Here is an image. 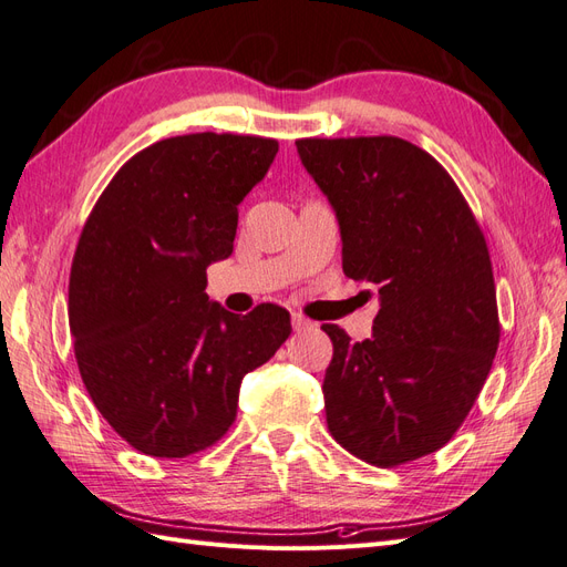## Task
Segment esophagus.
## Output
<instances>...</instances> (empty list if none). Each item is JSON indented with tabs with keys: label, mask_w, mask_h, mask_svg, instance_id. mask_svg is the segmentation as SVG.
Listing matches in <instances>:
<instances>
[{
	"label": "esophagus",
	"mask_w": 567,
	"mask_h": 567,
	"mask_svg": "<svg viewBox=\"0 0 567 567\" xmlns=\"http://www.w3.org/2000/svg\"><path fill=\"white\" fill-rule=\"evenodd\" d=\"M290 323H293V331H310L312 326H315L310 319L302 317V315H293V317H290Z\"/></svg>",
	"instance_id": "obj_1"
}]
</instances>
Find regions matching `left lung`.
<instances>
[{"label": "left lung", "mask_w": 567, "mask_h": 567, "mask_svg": "<svg viewBox=\"0 0 567 567\" xmlns=\"http://www.w3.org/2000/svg\"><path fill=\"white\" fill-rule=\"evenodd\" d=\"M296 146L336 210L342 271L381 300L362 342L321 326L333 342L326 423L357 458L402 466L452 440L499 348L485 236L447 169L400 136Z\"/></svg>", "instance_id": "obj_1"}]
</instances>
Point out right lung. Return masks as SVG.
Masks as SVG:
<instances>
[{
	"label": "right lung",
	"instance_id": "add662e5",
	"mask_svg": "<svg viewBox=\"0 0 567 567\" xmlns=\"http://www.w3.org/2000/svg\"><path fill=\"white\" fill-rule=\"evenodd\" d=\"M277 151L267 136H169L120 167L84 221L68 284L78 369L136 452L213 447L236 419L244 375L290 336L284 307L238 317L205 293V269L234 250L238 203Z\"/></svg>",
	"mask_w": 567,
	"mask_h": 567
}]
</instances>
